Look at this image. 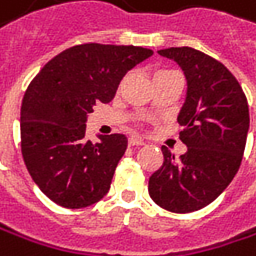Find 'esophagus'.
I'll return each instance as SVG.
<instances>
[{
	"mask_svg": "<svg viewBox=\"0 0 256 256\" xmlns=\"http://www.w3.org/2000/svg\"><path fill=\"white\" fill-rule=\"evenodd\" d=\"M128 143H130L131 146H142V144H144V142H143L142 138H138V137H130Z\"/></svg>",
	"mask_w": 256,
	"mask_h": 256,
	"instance_id": "esophagus-1",
	"label": "esophagus"
}]
</instances>
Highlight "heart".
I'll return each instance as SVG.
<instances>
[{"label":"heart","mask_w":256,"mask_h":256,"mask_svg":"<svg viewBox=\"0 0 256 256\" xmlns=\"http://www.w3.org/2000/svg\"><path fill=\"white\" fill-rule=\"evenodd\" d=\"M160 72H166V70H160Z\"/></svg>","instance_id":"obj_1"}]
</instances>
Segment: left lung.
Segmentation results:
<instances>
[{"label":"left lung","instance_id":"8db88e82","mask_svg":"<svg viewBox=\"0 0 256 256\" xmlns=\"http://www.w3.org/2000/svg\"><path fill=\"white\" fill-rule=\"evenodd\" d=\"M187 78L180 132L187 152L175 160L162 146L163 164L149 178V196L172 212H192L211 204L240 169L249 131V107L237 78L216 58L188 48L160 50Z\"/></svg>","mask_w":256,"mask_h":256}]
</instances>
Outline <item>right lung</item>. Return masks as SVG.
I'll use <instances>...</instances> for the list:
<instances>
[{
	"label": "right lung",
	"mask_w": 256,
	"mask_h": 256,
	"mask_svg": "<svg viewBox=\"0 0 256 256\" xmlns=\"http://www.w3.org/2000/svg\"><path fill=\"white\" fill-rule=\"evenodd\" d=\"M154 51L132 45L84 44L50 60L30 82L20 107V149L44 194L64 208L102 199L128 140L124 134L86 140L87 114L108 104L128 70Z\"/></svg>",
	"instance_id": "right-lung-1"
}]
</instances>
